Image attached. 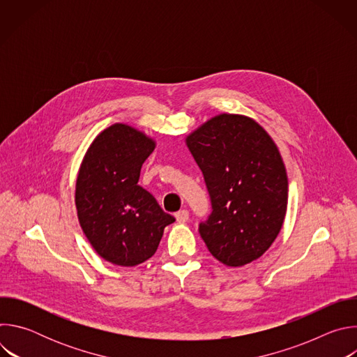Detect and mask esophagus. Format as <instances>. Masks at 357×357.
<instances>
[{
	"label": "esophagus",
	"instance_id": "obj_1",
	"mask_svg": "<svg viewBox=\"0 0 357 357\" xmlns=\"http://www.w3.org/2000/svg\"><path fill=\"white\" fill-rule=\"evenodd\" d=\"M175 218H176V220H178L179 223H185V222L189 220V212H188L186 209L179 211V212L175 213Z\"/></svg>",
	"mask_w": 357,
	"mask_h": 357
}]
</instances>
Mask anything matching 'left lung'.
<instances>
[{"mask_svg":"<svg viewBox=\"0 0 357 357\" xmlns=\"http://www.w3.org/2000/svg\"><path fill=\"white\" fill-rule=\"evenodd\" d=\"M205 179L212 212L199 223L215 259L240 267L261 257L278 236L288 202L280 151L256 121L220 114L186 138Z\"/></svg>","mask_w":357,"mask_h":357,"instance_id":"obj_1","label":"left lung"}]
</instances>
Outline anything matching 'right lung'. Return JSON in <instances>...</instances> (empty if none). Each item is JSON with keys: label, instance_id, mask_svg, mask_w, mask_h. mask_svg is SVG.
<instances>
[{"label": "right lung", "instance_id": "right-lung-1", "mask_svg": "<svg viewBox=\"0 0 357 357\" xmlns=\"http://www.w3.org/2000/svg\"><path fill=\"white\" fill-rule=\"evenodd\" d=\"M155 142L126 124L100 132L87 149L76 182L80 226L100 257L134 267L154 256L164 229L175 222L138 185Z\"/></svg>", "mask_w": 357, "mask_h": 357}]
</instances>
